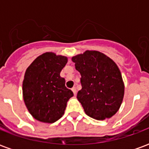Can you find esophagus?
<instances>
[{"mask_svg": "<svg viewBox=\"0 0 149 149\" xmlns=\"http://www.w3.org/2000/svg\"><path fill=\"white\" fill-rule=\"evenodd\" d=\"M72 93H73V94H74L75 96H76V95H77V88H72Z\"/></svg>", "mask_w": 149, "mask_h": 149, "instance_id": "34e87169", "label": "esophagus"}]
</instances>
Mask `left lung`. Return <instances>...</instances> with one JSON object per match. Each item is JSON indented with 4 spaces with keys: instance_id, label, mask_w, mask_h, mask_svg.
<instances>
[{
    "instance_id": "8db88e82",
    "label": "left lung",
    "mask_w": 149,
    "mask_h": 149,
    "mask_svg": "<svg viewBox=\"0 0 149 149\" xmlns=\"http://www.w3.org/2000/svg\"><path fill=\"white\" fill-rule=\"evenodd\" d=\"M81 73L82 88L77 99L88 116L98 120L111 118L121 105L125 84L118 66L98 51L87 50L72 57Z\"/></svg>"
}]
</instances>
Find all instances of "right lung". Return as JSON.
<instances>
[{
	"mask_svg": "<svg viewBox=\"0 0 149 149\" xmlns=\"http://www.w3.org/2000/svg\"><path fill=\"white\" fill-rule=\"evenodd\" d=\"M68 62L66 56L45 52L34 60L25 71L22 90L29 112L44 123H54L65 113L73 93L65 87L60 73Z\"/></svg>",
	"mask_w": 149,
	"mask_h": 149,
	"instance_id": "add662e5",
	"label": "right lung"
}]
</instances>
